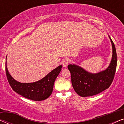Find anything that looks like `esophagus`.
<instances>
[{"mask_svg": "<svg viewBox=\"0 0 124 124\" xmlns=\"http://www.w3.org/2000/svg\"><path fill=\"white\" fill-rule=\"evenodd\" d=\"M69 60L68 59H65L62 60V65H63V67H66L68 65V64H69Z\"/></svg>", "mask_w": 124, "mask_h": 124, "instance_id": "1", "label": "esophagus"}]
</instances>
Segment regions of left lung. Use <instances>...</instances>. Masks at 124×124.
<instances>
[{
    "instance_id": "8db88e82",
    "label": "left lung",
    "mask_w": 124,
    "mask_h": 124,
    "mask_svg": "<svg viewBox=\"0 0 124 124\" xmlns=\"http://www.w3.org/2000/svg\"><path fill=\"white\" fill-rule=\"evenodd\" d=\"M112 56L108 67L98 73H91L76 64L68 65L74 91L82 97L95 95L108 89L112 82L117 66L116 48L111 37Z\"/></svg>"
}]
</instances>
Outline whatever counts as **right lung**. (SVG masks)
I'll use <instances>...</instances> for the list:
<instances>
[{"label":"right lung","instance_id":"add662e5","mask_svg":"<svg viewBox=\"0 0 124 124\" xmlns=\"http://www.w3.org/2000/svg\"><path fill=\"white\" fill-rule=\"evenodd\" d=\"M60 65L51 71L45 77L40 80L31 83H21L15 80L8 72L6 62V72L8 82L12 89L17 94L35 101L46 99L51 95L53 91L54 84L57 76L62 68Z\"/></svg>","mask_w":124,"mask_h":124}]
</instances>
